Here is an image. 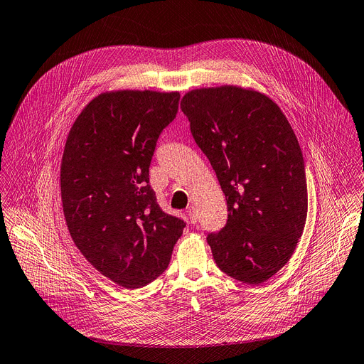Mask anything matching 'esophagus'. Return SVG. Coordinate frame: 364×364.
I'll return each instance as SVG.
<instances>
[{
  "label": "esophagus",
  "instance_id": "esophagus-1",
  "mask_svg": "<svg viewBox=\"0 0 364 364\" xmlns=\"http://www.w3.org/2000/svg\"><path fill=\"white\" fill-rule=\"evenodd\" d=\"M188 217H189L192 225H195V223H197V214H195V208L193 207L188 208Z\"/></svg>",
  "mask_w": 364,
  "mask_h": 364
}]
</instances>
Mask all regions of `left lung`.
Segmentation results:
<instances>
[{"mask_svg":"<svg viewBox=\"0 0 364 364\" xmlns=\"http://www.w3.org/2000/svg\"><path fill=\"white\" fill-rule=\"evenodd\" d=\"M181 109L228 201V223L207 242L217 267L261 284L291 258L307 214L303 154L269 97L236 86L186 93Z\"/></svg>","mask_w":364,"mask_h":364,"instance_id":"8db88e82","label":"left lung"}]
</instances>
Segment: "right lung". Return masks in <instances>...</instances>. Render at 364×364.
<instances>
[{"label":"right lung","instance_id":"add662e5","mask_svg":"<svg viewBox=\"0 0 364 364\" xmlns=\"http://www.w3.org/2000/svg\"><path fill=\"white\" fill-rule=\"evenodd\" d=\"M181 95L103 93L70 129L61 163V198L70 235L85 258L124 289H139L169 267L186 223L166 214L149 167Z\"/></svg>","mask_w":364,"mask_h":364}]
</instances>
